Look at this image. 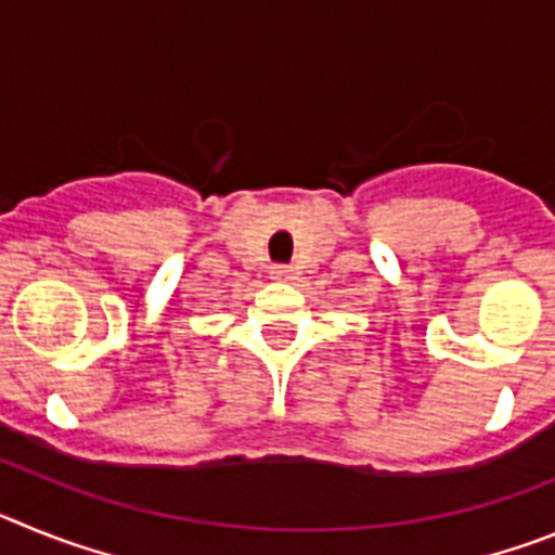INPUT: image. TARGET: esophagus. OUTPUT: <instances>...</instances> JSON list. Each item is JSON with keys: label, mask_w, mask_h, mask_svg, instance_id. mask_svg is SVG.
Here are the masks:
<instances>
[{"label": "esophagus", "mask_w": 555, "mask_h": 555, "mask_svg": "<svg viewBox=\"0 0 555 555\" xmlns=\"http://www.w3.org/2000/svg\"><path fill=\"white\" fill-rule=\"evenodd\" d=\"M272 278H274V281H292L294 269L288 267V263H274V267H272Z\"/></svg>", "instance_id": "obj_1"}]
</instances>
